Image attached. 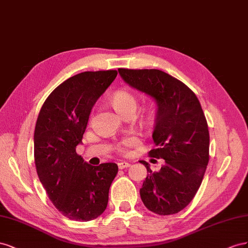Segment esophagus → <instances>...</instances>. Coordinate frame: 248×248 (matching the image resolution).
I'll list each match as a JSON object with an SVG mask.
<instances>
[{
    "mask_svg": "<svg viewBox=\"0 0 248 248\" xmlns=\"http://www.w3.org/2000/svg\"><path fill=\"white\" fill-rule=\"evenodd\" d=\"M130 163L129 162H125V161H123V162H119L118 163V168L119 169H124V168H128V167H130Z\"/></svg>",
    "mask_w": 248,
    "mask_h": 248,
    "instance_id": "34e87169",
    "label": "esophagus"
}]
</instances>
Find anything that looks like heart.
Listing matches in <instances>:
<instances>
[{"instance_id":"obj_1","label":"heart","mask_w":248,"mask_h":248,"mask_svg":"<svg viewBox=\"0 0 248 248\" xmlns=\"http://www.w3.org/2000/svg\"><path fill=\"white\" fill-rule=\"evenodd\" d=\"M110 102L114 109L124 116L129 112H135L137 108V97L128 90H118L112 94ZM136 143L135 138H126L119 146V151L125 152L126 146Z\"/></svg>"}]
</instances>
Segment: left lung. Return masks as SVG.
Here are the masks:
<instances>
[{
    "label": "left lung",
    "mask_w": 248,
    "mask_h": 248,
    "mask_svg": "<svg viewBox=\"0 0 248 248\" xmlns=\"http://www.w3.org/2000/svg\"><path fill=\"white\" fill-rule=\"evenodd\" d=\"M123 80L157 104L148 155L164 159L159 171L146 162L147 176L140 189L144 206L159 215L179 213L193 200L209 162L210 135L199 98L183 82L159 69L118 68Z\"/></svg>",
    "instance_id": "1"
}]
</instances>
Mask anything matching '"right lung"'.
<instances>
[{"label": "right lung", "instance_id": "obj_1", "mask_svg": "<svg viewBox=\"0 0 248 248\" xmlns=\"http://www.w3.org/2000/svg\"><path fill=\"white\" fill-rule=\"evenodd\" d=\"M116 70L78 74L60 84L42 105L34 132V159L48 199L65 217L93 220L107 208L115 163L93 166L76 152L90 112Z\"/></svg>", "mask_w": 248, "mask_h": 248}]
</instances>
